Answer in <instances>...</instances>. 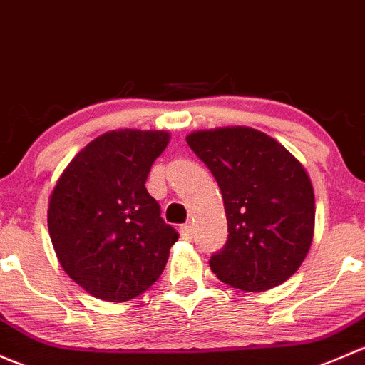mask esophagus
Returning <instances> with one entry per match:
<instances>
[{"label": "esophagus", "instance_id": "obj_1", "mask_svg": "<svg viewBox=\"0 0 365 365\" xmlns=\"http://www.w3.org/2000/svg\"><path fill=\"white\" fill-rule=\"evenodd\" d=\"M180 234H182L183 240H192V236H194L192 225H190V224H183L182 227H180Z\"/></svg>", "mask_w": 365, "mask_h": 365}]
</instances>
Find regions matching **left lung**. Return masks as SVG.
<instances>
[{"instance_id": "left-lung-1", "label": "left lung", "mask_w": 365, "mask_h": 365, "mask_svg": "<svg viewBox=\"0 0 365 365\" xmlns=\"http://www.w3.org/2000/svg\"><path fill=\"white\" fill-rule=\"evenodd\" d=\"M217 180L227 243L213 253L218 279L245 292L282 285L312 247L314 194L308 173L283 145L252 128H218L187 136Z\"/></svg>"}]
</instances>
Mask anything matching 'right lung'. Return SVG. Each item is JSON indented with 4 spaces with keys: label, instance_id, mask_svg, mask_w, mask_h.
Returning <instances> with one entry per match:
<instances>
[{
    "label": "right lung",
    "instance_id": "add662e5",
    "mask_svg": "<svg viewBox=\"0 0 365 365\" xmlns=\"http://www.w3.org/2000/svg\"><path fill=\"white\" fill-rule=\"evenodd\" d=\"M166 131L105 133L75 155L53 187L48 232L61 266L94 297L124 302L157 282L178 232L145 182Z\"/></svg>",
    "mask_w": 365,
    "mask_h": 365
}]
</instances>
